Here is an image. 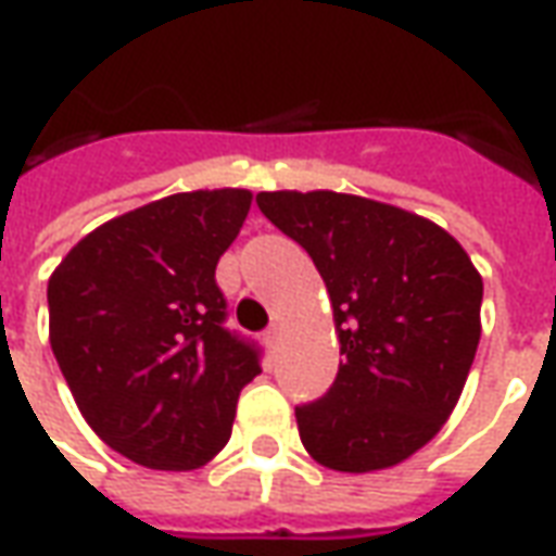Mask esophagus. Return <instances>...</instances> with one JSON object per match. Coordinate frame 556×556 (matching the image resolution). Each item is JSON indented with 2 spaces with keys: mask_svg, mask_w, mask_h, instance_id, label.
Instances as JSON below:
<instances>
[{
  "mask_svg": "<svg viewBox=\"0 0 556 556\" xmlns=\"http://www.w3.org/2000/svg\"><path fill=\"white\" fill-rule=\"evenodd\" d=\"M277 342H279V325H270L265 330V345H270V349H274Z\"/></svg>",
  "mask_w": 556,
  "mask_h": 556,
  "instance_id": "34e87169",
  "label": "esophagus"
}]
</instances>
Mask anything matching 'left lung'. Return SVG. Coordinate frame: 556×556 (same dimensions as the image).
<instances>
[{"instance_id": "1", "label": "left lung", "mask_w": 556, "mask_h": 556, "mask_svg": "<svg viewBox=\"0 0 556 556\" xmlns=\"http://www.w3.org/2000/svg\"><path fill=\"white\" fill-rule=\"evenodd\" d=\"M255 205L309 253L337 321V381L294 408L306 453L342 473L405 462L462 396L479 345L477 267L431 219L363 195L277 190Z\"/></svg>"}]
</instances>
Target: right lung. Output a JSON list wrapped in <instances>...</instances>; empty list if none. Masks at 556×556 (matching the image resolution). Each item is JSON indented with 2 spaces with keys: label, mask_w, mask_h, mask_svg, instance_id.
I'll return each instance as SVG.
<instances>
[{
  "label": "right lung",
  "mask_w": 556,
  "mask_h": 556,
  "mask_svg": "<svg viewBox=\"0 0 556 556\" xmlns=\"http://www.w3.org/2000/svg\"><path fill=\"white\" fill-rule=\"evenodd\" d=\"M250 202L231 187L148 202L89 231L50 277L55 363L98 438L137 465L211 462L262 372L214 279Z\"/></svg>",
  "instance_id": "add662e5"
}]
</instances>
